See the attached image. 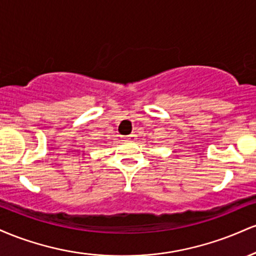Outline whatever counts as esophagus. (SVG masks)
Masks as SVG:
<instances>
[{
	"instance_id": "1",
	"label": "esophagus",
	"mask_w": 256,
	"mask_h": 256,
	"mask_svg": "<svg viewBox=\"0 0 256 256\" xmlns=\"http://www.w3.org/2000/svg\"><path fill=\"white\" fill-rule=\"evenodd\" d=\"M136 137H137L136 134H131L130 136H126V137H125V140H136Z\"/></svg>"
}]
</instances>
